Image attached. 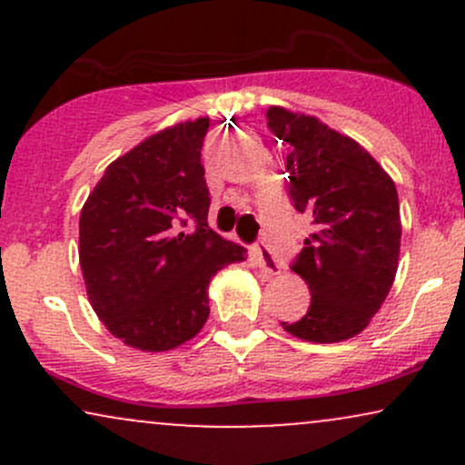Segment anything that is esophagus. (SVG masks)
Segmentation results:
<instances>
[{"label":"esophagus","mask_w":465,"mask_h":465,"mask_svg":"<svg viewBox=\"0 0 465 465\" xmlns=\"http://www.w3.org/2000/svg\"><path fill=\"white\" fill-rule=\"evenodd\" d=\"M253 258H255V264H258L266 275H277V273H280V264H277L275 255L271 253V249L266 247L264 242L253 244Z\"/></svg>","instance_id":"34e87169"}]
</instances>
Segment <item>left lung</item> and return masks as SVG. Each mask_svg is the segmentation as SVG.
Here are the masks:
<instances>
[{
    "label": "left lung",
    "mask_w": 465,
    "mask_h": 465,
    "mask_svg": "<svg viewBox=\"0 0 465 465\" xmlns=\"http://www.w3.org/2000/svg\"><path fill=\"white\" fill-rule=\"evenodd\" d=\"M266 126L291 148L288 196L312 225L291 264L311 288V306L282 325L312 343L350 339L371 322L396 277V183L361 143L317 117L271 106Z\"/></svg>",
    "instance_id": "8db88e82"
}]
</instances>
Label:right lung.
I'll return each instance as SVG.
<instances>
[{
    "label": "right lung",
    "mask_w": 465,
    "mask_h": 465,
    "mask_svg": "<svg viewBox=\"0 0 465 465\" xmlns=\"http://www.w3.org/2000/svg\"><path fill=\"white\" fill-rule=\"evenodd\" d=\"M199 117L143 140L104 170L80 212V269L95 314L131 348L165 351L199 334L207 286L244 251L207 225Z\"/></svg>",
    "instance_id": "add662e5"
}]
</instances>
